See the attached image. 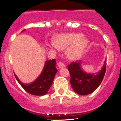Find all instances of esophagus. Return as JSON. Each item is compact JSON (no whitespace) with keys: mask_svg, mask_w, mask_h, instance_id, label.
<instances>
[{"mask_svg":"<svg viewBox=\"0 0 121 121\" xmlns=\"http://www.w3.org/2000/svg\"><path fill=\"white\" fill-rule=\"evenodd\" d=\"M58 67L60 68V69H61V68H64L65 67V65L64 64V63H61V62H59V63H58Z\"/></svg>","mask_w":121,"mask_h":121,"instance_id":"obj_1","label":"esophagus"}]
</instances>
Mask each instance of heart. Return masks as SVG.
<instances>
[{
	"instance_id": "b5f03b06",
	"label": "heart",
	"mask_w": 121,
	"mask_h": 121,
	"mask_svg": "<svg viewBox=\"0 0 121 121\" xmlns=\"http://www.w3.org/2000/svg\"><path fill=\"white\" fill-rule=\"evenodd\" d=\"M83 34H61L54 38L52 49L66 50V56L69 59L77 60L80 58L89 45V41L83 37Z\"/></svg>"
}]
</instances>
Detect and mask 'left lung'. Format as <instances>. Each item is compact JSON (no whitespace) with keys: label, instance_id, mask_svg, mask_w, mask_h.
<instances>
[{"label":"left lung","instance_id":"left-lung-1","mask_svg":"<svg viewBox=\"0 0 121 121\" xmlns=\"http://www.w3.org/2000/svg\"><path fill=\"white\" fill-rule=\"evenodd\" d=\"M106 68V58L101 70L96 73H87L82 68V61L72 63L68 65L70 74V84L73 90L80 95L93 93L104 79Z\"/></svg>","mask_w":121,"mask_h":121}]
</instances>
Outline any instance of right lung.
<instances>
[{"mask_svg":"<svg viewBox=\"0 0 121 121\" xmlns=\"http://www.w3.org/2000/svg\"><path fill=\"white\" fill-rule=\"evenodd\" d=\"M25 31V29H23L21 32ZM56 66V61L55 59L46 61L41 73L34 82L28 84L22 83L15 73L14 74L19 83L28 93L35 96H43L48 93L52 85L54 78L58 71Z\"/></svg>","mask_w":121,"mask_h":121,"instance_id":"obj_1","label":"right lung"}]
</instances>
